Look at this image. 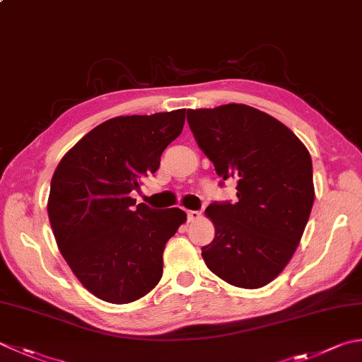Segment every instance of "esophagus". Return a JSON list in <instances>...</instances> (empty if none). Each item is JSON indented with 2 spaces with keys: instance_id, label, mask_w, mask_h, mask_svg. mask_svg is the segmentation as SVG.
<instances>
[{
  "instance_id": "obj_1",
  "label": "esophagus",
  "mask_w": 362,
  "mask_h": 362,
  "mask_svg": "<svg viewBox=\"0 0 362 362\" xmlns=\"http://www.w3.org/2000/svg\"><path fill=\"white\" fill-rule=\"evenodd\" d=\"M187 218H188V221H196V219L201 218V211L187 210Z\"/></svg>"
}]
</instances>
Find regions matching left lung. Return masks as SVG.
Returning <instances> with one entry per match:
<instances>
[{
  "label": "left lung",
  "instance_id": "1",
  "mask_svg": "<svg viewBox=\"0 0 362 362\" xmlns=\"http://www.w3.org/2000/svg\"><path fill=\"white\" fill-rule=\"evenodd\" d=\"M197 146L237 202L210 204L215 238L202 247L210 272L229 284L259 288L284 270L314 204L313 160L295 133L264 111L229 103L188 110Z\"/></svg>",
  "mask_w": 362,
  "mask_h": 362
}]
</instances>
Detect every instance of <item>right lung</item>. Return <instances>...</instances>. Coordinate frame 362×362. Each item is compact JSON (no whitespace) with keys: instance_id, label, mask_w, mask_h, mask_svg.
<instances>
[{"instance_id":"add662e5","label":"right lung","mask_w":362,"mask_h":362,"mask_svg":"<svg viewBox=\"0 0 362 362\" xmlns=\"http://www.w3.org/2000/svg\"><path fill=\"white\" fill-rule=\"evenodd\" d=\"M185 110L119 116L90 130L53 174L48 218L78 281L103 301L143 298L163 274L166 242L187 221L180 209L153 210L130 196L160 168Z\"/></svg>"}]
</instances>
